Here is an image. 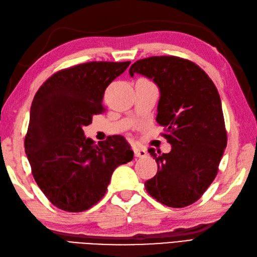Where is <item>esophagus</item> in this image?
<instances>
[{"mask_svg": "<svg viewBox=\"0 0 257 257\" xmlns=\"http://www.w3.org/2000/svg\"><path fill=\"white\" fill-rule=\"evenodd\" d=\"M134 155L137 158H145L147 156V151L140 147H134Z\"/></svg>", "mask_w": 257, "mask_h": 257, "instance_id": "esophagus-1", "label": "esophagus"}]
</instances>
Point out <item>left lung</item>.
Masks as SVG:
<instances>
[{
    "label": "left lung",
    "instance_id": "8db88e82",
    "mask_svg": "<svg viewBox=\"0 0 257 257\" xmlns=\"http://www.w3.org/2000/svg\"><path fill=\"white\" fill-rule=\"evenodd\" d=\"M154 81L160 91L157 122L171 145L169 154L148 151L158 172L145 183L159 202L185 207L201 198L216 177L227 146V133L216 86L192 61L175 56L137 60L130 68Z\"/></svg>",
    "mask_w": 257,
    "mask_h": 257
}]
</instances>
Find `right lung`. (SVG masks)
Wrapping results in <instances>:
<instances>
[{
    "label": "right lung",
    "instance_id": "1",
    "mask_svg": "<svg viewBox=\"0 0 257 257\" xmlns=\"http://www.w3.org/2000/svg\"><path fill=\"white\" fill-rule=\"evenodd\" d=\"M131 61H92L58 71L34 96L25 150L46 198L66 212L91 209L105 196L113 171L133 160L124 137L95 145L83 126L103 111L107 86Z\"/></svg>",
    "mask_w": 257,
    "mask_h": 257
}]
</instances>
